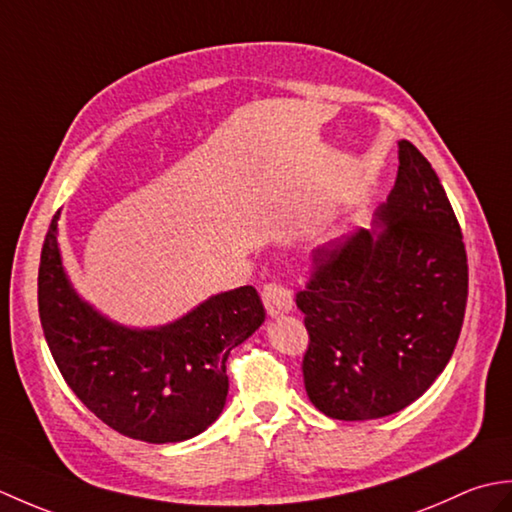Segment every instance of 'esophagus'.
Returning a JSON list of instances; mask_svg holds the SVG:
<instances>
[{
    "label": "esophagus",
    "mask_w": 512,
    "mask_h": 512,
    "mask_svg": "<svg viewBox=\"0 0 512 512\" xmlns=\"http://www.w3.org/2000/svg\"><path fill=\"white\" fill-rule=\"evenodd\" d=\"M264 306L270 317H284L295 306V297H292V290L284 288L281 284H266L262 292Z\"/></svg>",
    "instance_id": "1"
}]
</instances>
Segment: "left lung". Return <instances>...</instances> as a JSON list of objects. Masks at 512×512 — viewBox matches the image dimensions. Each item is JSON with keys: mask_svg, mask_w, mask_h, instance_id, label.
<instances>
[{"mask_svg": "<svg viewBox=\"0 0 512 512\" xmlns=\"http://www.w3.org/2000/svg\"><path fill=\"white\" fill-rule=\"evenodd\" d=\"M372 228L314 253L297 292L310 334L303 383L334 420L405 409L436 380L458 343L469 295L460 224L440 178L409 140Z\"/></svg>", "mask_w": 512, "mask_h": 512, "instance_id": "obj_1", "label": "left lung"}]
</instances>
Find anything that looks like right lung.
<instances>
[{"label":"right lung","instance_id":"obj_1","mask_svg":"<svg viewBox=\"0 0 512 512\" xmlns=\"http://www.w3.org/2000/svg\"><path fill=\"white\" fill-rule=\"evenodd\" d=\"M59 211L39 264V317L65 383L107 427L151 444L198 436L226 405V358L266 319L257 290L213 295L158 328H129L81 299L65 273Z\"/></svg>","mask_w":512,"mask_h":512}]
</instances>
